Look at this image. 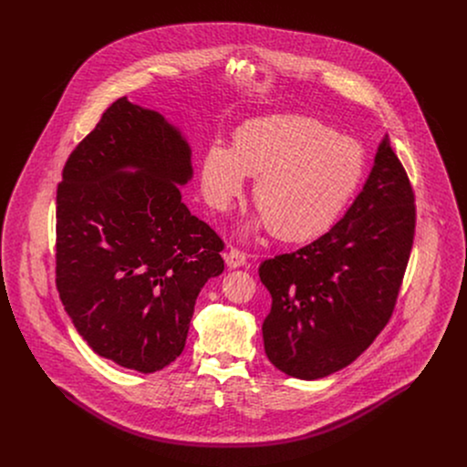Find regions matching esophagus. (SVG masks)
Segmentation results:
<instances>
[{
    "label": "esophagus",
    "instance_id": "obj_1",
    "mask_svg": "<svg viewBox=\"0 0 467 467\" xmlns=\"http://www.w3.org/2000/svg\"><path fill=\"white\" fill-rule=\"evenodd\" d=\"M224 261H226V266L230 269H235V267H241L246 263V255L235 248H230L226 254H224Z\"/></svg>",
    "mask_w": 467,
    "mask_h": 467
}]
</instances>
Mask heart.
<instances>
[{"label":"heart","instance_id":"obj_1","mask_svg":"<svg viewBox=\"0 0 467 467\" xmlns=\"http://www.w3.org/2000/svg\"><path fill=\"white\" fill-rule=\"evenodd\" d=\"M363 172L361 147L322 122L300 115H269L244 122L232 149L213 143L201 165L208 202L226 210L244 191V176L257 178L254 201L282 241H307L324 234L356 191Z\"/></svg>","mask_w":467,"mask_h":467}]
</instances>
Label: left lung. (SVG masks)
<instances>
[{"mask_svg":"<svg viewBox=\"0 0 467 467\" xmlns=\"http://www.w3.org/2000/svg\"><path fill=\"white\" fill-rule=\"evenodd\" d=\"M413 232L411 185L385 134L343 219L311 244L259 267L271 295L263 324L267 359L307 381L350 365L392 317Z\"/></svg>","mask_w":467,"mask_h":467,"instance_id":"left-lung-1","label":"left lung"}]
</instances>
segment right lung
<instances>
[{
	"instance_id": "right-lung-1",
	"label": "right lung",
	"mask_w": 467,
	"mask_h": 467,
	"mask_svg": "<svg viewBox=\"0 0 467 467\" xmlns=\"http://www.w3.org/2000/svg\"><path fill=\"white\" fill-rule=\"evenodd\" d=\"M187 138L128 97L69 154L57 189V289L93 352L150 374L185 347L223 241L192 215Z\"/></svg>"
}]
</instances>
